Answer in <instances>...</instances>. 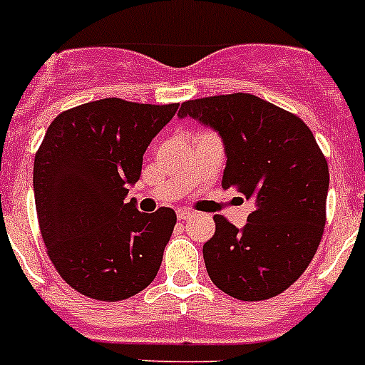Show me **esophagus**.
<instances>
[{
  "instance_id": "esophagus-1",
  "label": "esophagus",
  "mask_w": 365,
  "mask_h": 365,
  "mask_svg": "<svg viewBox=\"0 0 365 365\" xmlns=\"http://www.w3.org/2000/svg\"><path fill=\"white\" fill-rule=\"evenodd\" d=\"M192 211H189V209H180L178 211V220H189V218H192Z\"/></svg>"
}]
</instances>
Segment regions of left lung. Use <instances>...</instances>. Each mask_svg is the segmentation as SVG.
Masks as SVG:
<instances>
[{"label": "left lung", "instance_id": "left-lung-1", "mask_svg": "<svg viewBox=\"0 0 365 365\" xmlns=\"http://www.w3.org/2000/svg\"><path fill=\"white\" fill-rule=\"evenodd\" d=\"M178 117L218 132L227 158L222 189L255 204L240 230L215 215L204 244L209 277L237 299L277 296L307 270L323 235L329 167L314 135L297 115L250 93L187 101Z\"/></svg>", "mask_w": 365, "mask_h": 365}]
</instances>
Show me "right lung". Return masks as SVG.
<instances>
[{
	"label": "right lung",
	"mask_w": 365,
	"mask_h": 365,
	"mask_svg": "<svg viewBox=\"0 0 365 365\" xmlns=\"http://www.w3.org/2000/svg\"><path fill=\"white\" fill-rule=\"evenodd\" d=\"M178 104L101 99L62 112L34 156V202L47 255L77 292L135 296L154 281L176 213L126 200L143 154Z\"/></svg>",
	"instance_id": "1"
}]
</instances>
